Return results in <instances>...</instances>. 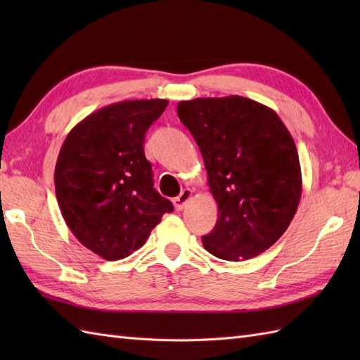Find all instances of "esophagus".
<instances>
[{"label":"esophagus","instance_id":"esophagus-1","mask_svg":"<svg viewBox=\"0 0 360 360\" xmlns=\"http://www.w3.org/2000/svg\"><path fill=\"white\" fill-rule=\"evenodd\" d=\"M192 196H193V192L190 188H186V190H182L181 192V195L178 196V198H174L173 200V204H174V209L176 210H182L186 207V204L192 200Z\"/></svg>","mask_w":360,"mask_h":360}]
</instances>
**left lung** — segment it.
I'll list each match as a JSON object with an SVG mask.
<instances>
[{"mask_svg": "<svg viewBox=\"0 0 360 360\" xmlns=\"http://www.w3.org/2000/svg\"><path fill=\"white\" fill-rule=\"evenodd\" d=\"M218 204L205 250L229 262L254 258L286 232L302 196L292 136L269 106L241 96L198 97L178 103Z\"/></svg>", "mask_w": 360, "mask_h": 360, "instance_id": "left-lung-1", "label": "left lung"}]
</instances>
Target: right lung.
Listing matches in <instances>:
<instances>
[{
	"label": "right lung",
	"instance_id": "right-lung-1",
	"mask_svg": "<svg viewBox=\"0 0 360 360\" xmlns=\"http://www.w3.org/2000/svg\"><path fill=\"white\" fill-rule=\"evenodd\" d=\"M168 101H124L91 112L60 148L57 201L75 238L105 259L142 248L173 204L153 188L143 137Z\"/></svg>",
	"mask_w": 360,
	"mask_h": 360
}]
</instances>
